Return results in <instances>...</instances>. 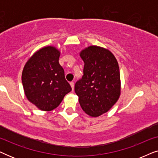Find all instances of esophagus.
I'll return each mask as SVG.
<instances>
[{
    "instance_id": "esophagus-1",
    "label": "esophagus",
    "mask_w": 158,
    "mask_h": 158,
    "mask_svg": "<svg viewBox=\"0 0 158 158\" xmlns=\"http://www.w3.org/2000/svg\"><path fill=\"white\" fill-rule=\"evenodd\" d=\"M70 85H71V88H72V89L73 90H74V82H73V81L70 82Z\"/></svg>"
}]
</instances>
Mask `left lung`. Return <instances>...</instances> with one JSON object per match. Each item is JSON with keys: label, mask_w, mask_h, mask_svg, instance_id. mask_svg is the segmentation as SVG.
Returning a JSON list of instances; mask_svg holds the SVG:
<instances>
[{"label": "left lung", "mask_w": 158, "mask_h": 158, "mask_svg": "<svg viewBox=\"0 0 158 158\" xmlns=\"http://www.w3.org/2000/svg\"><path fill=\"white\" fill-rule=\"evenodd\" d=\"M80 56L85 64L75 91L82 109L88 115L97 117L111 109L119 98V67L111 52L103 47H86Z\"/></svg>", "instance_id": "8db88e82"}]
</instances>
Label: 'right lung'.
Instances as JSON below:
<instances>
[{
    "label": "right lung",
    "instance_id": "1",
    "mask_svg": "<svg viewBox=\"0 0 158 158\" xmlns=\"http://www.w3.org/2000/svg\"><path fill=\"white\" fill-rule=\"evenodd\" d=\"M60 52L47 46L36 51L25 64L22 84L26 96L42 111L55 109L72 90L59 63Z\"/></svg>",
    "mask_w": 158,
    "mask_h": 158
}]
</instances>
